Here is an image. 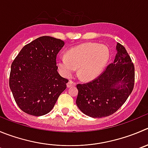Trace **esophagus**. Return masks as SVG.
<instances>
[{"mask_svg": "<svg viewBox=\"0 0 148 148\" xmlns=\"http://www.w3.org/2000/svg\"><path fill=\"white\" fill-rule=\"evenodd\" d=\"M75 85H76V83L74 82L73 81H71V80L69 81V82L67 84V86L68 87V88H70V87H72V86H74Z\"/></svg>", "mask_w": 148, "mask_h": 148, "instance_id": "obj_1", "label": "esophagus"}]
</instances>
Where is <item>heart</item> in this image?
<instances>
[{
    "mask_svg": "<svg viewBox=\"0 0 148 148\" xmlns=\"http://www.w3.org/2000/svg\"><path fill=\"white\" fill-rule=\"evenodd\" d=\"M109 59V51L105 46L86 43L71 48L66 56L57 62L62 75L70 77L78 67V74L85 81L94 79L103 70Z\"/></svg>",
    "mask_w": 148,
    "mask_h": 148,
    "instance_id": "heart-1",
    "label": "heart"
}]
</instances>
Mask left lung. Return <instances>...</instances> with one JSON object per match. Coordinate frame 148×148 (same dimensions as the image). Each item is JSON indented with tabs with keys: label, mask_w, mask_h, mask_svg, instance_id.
Listing matches in <instances>:
<instances>
[{
	"label": "left lung",
	"mask_w": 148,
	"mask_h": 148,
	"mask_svg": "<svg viewBox=\"0 0 148 148\" xmlns=\"http://www.w3.org/2000/svg\"><path fill=\"white\" fill-rule=\"evenodd\" d=\"M116 49L113 63L108 64L100 75L88 83L77 84V106L90 117L102 118L115 113L134 88V63L123 45L118 43Z\"/></svg>",
	"instance_id": "8db88e82"
}]
</instances>
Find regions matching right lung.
<instances>
[{
  "label": "right lung",
  "instance_id": "right-lung-1",
  "mask_svg": "<svg viewBox=\"0 0 148 148\" xmlns=\"http://www.w3.org/2000/svg\"><path fill=\"white\" fill-rule=\"evenodd\" d=\"M64 44L60 39L41 36L25 45L13 61L9 86L23 112L46 115L67 88L68 80L58 73L56 61Z\"/></svg>",
  "mask_w": 148,
  "mask_h": 148
}]
</instances>
